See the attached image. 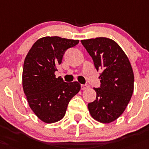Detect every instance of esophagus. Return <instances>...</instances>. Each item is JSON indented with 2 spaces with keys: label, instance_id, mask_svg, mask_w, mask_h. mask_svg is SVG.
<instances>
[{
  "label": "esophagus",
  "instance_id": "obj_1",
  "mask_svg": "<svg viewBox=\"0 0 149 149\" xmlns=\"http://www.w3.org/2000/svg\"><path fill=\"white\" fill-rule=\"evenodd\" d=\"M88 87H89V86H88V85H86V84L81 85V89H82V90L87 89V88H88Z\"/></svg>",
  "mask_w": 149,
  "mask_h": 149
}]
</instances>
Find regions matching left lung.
<instances>
[{"label": "left lung", "instance_id": "8db88e82", "mask_svg": "<svg viewBox=\"0 0 149 149\" xmlns=\"http://www.w3.org/2000/svg\"><path fill=\"white\" fill-rule=\"evenodd\" d=\"M100 73L101 86L95 90L96 99L88 104L92 117L109 123L123 113L132 97L134 75L130 62L117 43L104 37L81 40Z\"/></svg>", "mask_w": 149, "mask_h": 149}]
</instances>
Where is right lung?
Instances as JSON below:
<instances>
[{"label":"right lung","instance_id":"right-lung-1","mask_svg":"<svg viewBox=\"0 0 149 149\" xmlns=\"http://www.w3.org/2000/svg\"><path fill=\"white\" fill-rule=\"evenodd\" d=\"M78 43L79 40L58 36L44 37L35 42L25 58L23 91L31 109L45 123L61 120L71 98L80 90L79 82H65L54 74L65 51Z\"/></svg>","mask_w":149,"mask_h":149}]
</instances>
